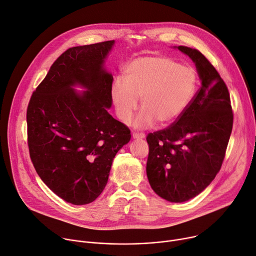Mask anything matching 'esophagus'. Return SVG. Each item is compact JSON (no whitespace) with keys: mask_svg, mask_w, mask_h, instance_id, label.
<instances>
[{"mask_svg":"<svg viewBox=\"0 0 256 256\" xmlns=\"http://www.w3.org/2000/svg\"><path fill=\"white\" fill-rule=\"evenodd\" d=\"M146 136V134L144 132H132V138H144Z\"/></svg>","mask_w":256,"mask_h":256,"instance_id":"34e87169","label":"esophagus"}]
</instances>
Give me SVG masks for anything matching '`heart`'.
Segmentation results:
<instances>
[{
    "label": "heart",
    "instance_id": "heart-1",
    "mask_svg": "<svg viewBox=\"0 0 256 256\" xmlns=\"http://www.w3.org/2000/svg\"><path fill=\"white\" fill-rule=\"evenodd\" d=\"M197 86L198 76L193 67L168 56H145L126 66L124 80L118 78L112 82L110 98L116 115L124 124L130 122L141 98L143 109L134 126L147 128L156 122L168 126L189 107Z\"/></svg>",
    "mask_w": 256,
    "mask_h": 256
}]
</instances>
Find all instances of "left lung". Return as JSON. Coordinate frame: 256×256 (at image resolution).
Instances as JSON below:
<instances>
[{"label":"left lung","mask_w":256,"mask_h":256,"mask_svg":"<svg viewBox=\"0 0 256 256\" xmlns=\"http://www.w3.org/2000/svg\"><path fill=\"white\" fill-rule=\"evenodd\" d=\"M178 49L195 63L201 88L178 120L146 138L151 188L176 203L194 198L214 180L222 164L234 118L228 90L214 65L196 49Z\"/></svg>","instance_id":"1"}]
</instances>
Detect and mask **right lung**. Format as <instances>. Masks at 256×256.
<instances>
[{
	"instance_id": "add662e5",
	"label": "right lung",
	"mask_w": 256,
	"mask_h": 256,
	"mask_svg": "<svg viewBox=\"0 0 256 256\" xmlns=\"http://www.w3.org/2000/svg\"><path fill=\"white\" fill-rule=\"evenodd\" d=\"M114 40L69 48L52 64L26 111L30 159L42 180L74 205L90 203L103 192L116 153L130 130L114 120L112 74L104 59ZM88 90L80 96L72 86Z\"/></svg>"
}]
</instances>
